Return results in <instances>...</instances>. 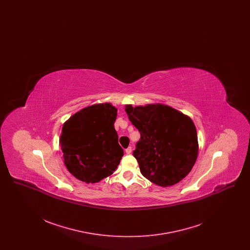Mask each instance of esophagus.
<instances>
[{"mask_svg": "<svg viewBox=\"0 0 250 250\" xmlns=\"http://www.w3.org/2000/svg\"><path fill=\"white\" fill-rule=\"evenodd\" d=\"M125 153H126L127 155H129V154H131V153H132V147H131V146H129V147H127V148L125 149Z\"/></svg>", "mask_w": 250, "mask_h": 250, "instance_id": "34e87169", "label": "esophagus"}]
</instances>
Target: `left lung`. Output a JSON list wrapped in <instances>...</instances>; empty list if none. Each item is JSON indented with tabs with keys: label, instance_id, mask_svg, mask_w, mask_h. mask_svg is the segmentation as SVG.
Here are the masks:
<instances>
[{
	"label": "left lung",
	"instance_id": "left-lung-1",
	"mask_svg": "<svg viewBox=\"0 0 250 250\" xmlns=\"http://www.w3.org/2000/svg\"><path fill=\"white\" fill-rule=\"evenodd\" d=\"M132 125L140 131L136 157L143 176L160 187H169L185 178L199 152L193 121L175 108L162 104L125 106Z\"/></svg>",
	"mask_w": 250,
	"mask_h": 250
}]
</instances>
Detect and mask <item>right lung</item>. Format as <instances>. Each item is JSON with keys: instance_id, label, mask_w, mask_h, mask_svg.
Here are the masks:
<instances>
[{"instance_id": "add662e5", "label": "right lung", "mask_w": 250, "mask_h": 250, "mask_svg": "<svg viewBox=\"0 0 250 250\" xmlns=\"http://www.w3.org/2000/svg\"><path fill=\"white\" fill-rule=\"evenodd\" d=\"M116 116L117 108L111 104H95L63 124L60 145L65 167L76 178L94 184L117 168L124 150L114 128Z\"/></svg>"}]
</instances>
